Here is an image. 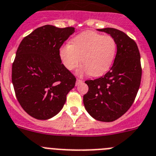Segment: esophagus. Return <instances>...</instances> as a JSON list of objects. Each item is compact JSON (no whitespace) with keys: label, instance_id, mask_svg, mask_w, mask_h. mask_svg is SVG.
I'll return each mask as SVG.
<instances>
[{"label":"esophagus","instance_id":"34e87169","mask_svg":"<svg viewBox=\"0 0 156 156\" xmlns=\"http://www.w3.org/2000/svg\"><path fill=\"white\" fill-rule=\"evenodd\" d=\"M82 82H83V81L81 80H80V79H77V80H76V85H79L80 83H82Z\"/></svg>","mask_w":156,"mask_h":156}]
</instances>
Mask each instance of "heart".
<instances>
[{"mask_svg":"<svg viewBox=\"0 0 156 156\" xmlns=\"http://www.w3.org/2000/svg\"><path fill=\"white\" fill-rule=\"evenodd\" d=\"M117 51V45L110 36H103L94 31H84L77 34L59 49V57L62 64L69 71L81 66L77 73H89L91 76H100L112 66Z\"/></svg>","mask_w":156,"mask_h":156,"instance_id":"1","label":"heart"}]
</instances>
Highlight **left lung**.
<instances>
[{"mask_svg":"<svg viewBox=\"0 0 156 156\" xmlns=\"http://www.w3.org/2000/svg\"><path fill=\"white\" fill-rule=\"evenodd\" d=\"M97 30L110 34L117 45L114 65L103 76L87 80L86 110L95 120L114 122L130 108L139 90L142 69L137 45L127 34L111 27Z\"/></svg>","mask_w":156,"mask_h":156,"instance_id":"8db88e82","label":"left lung"}]
</instances>
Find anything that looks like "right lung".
Masks as SVG:
<instances>
[{"label": "right lung", "mask_w": 156, "mask_h": 156, "mask_svg": "<svg viewBox=\"0 0 156 156\" xmlns=\"http://www.w3.org/2000/svg\"><path fill=\"white\" fill-rule=\"evenodd\" d=\"M74 32L73 27L45 25L20 44L12 64V81L17 100L30 116L38 120L55 116L75 86V76L59 57L60 47Z\"/></svg>", "instance_id": "obj_1"}]
</instances>
